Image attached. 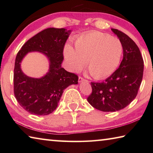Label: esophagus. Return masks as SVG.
Listing matches in <instances>:
<instances>
[{
	"label": "esophagus",
	"mask_w": 153,
	"mask_h": 153,
	"mask_svg": "<svg viewBox=\"0 0 153 153\" xmlns=\"http://www.w3.org/2000/svg\"><path fill=\"white\" fill-rule=\"evenodd\" d=\"M85 80H86V79H84V78H83V77H79V78H78V82H79V83H81L82 81H85Z\"/></svg>",
	"instance_id": "34e87169"
}]
</instances>
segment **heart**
<instances>
[{
    "instance_id": "heart-1",
    "label": "heart",
    "mask_w": 153,
    "mask_h": 153,
    "mask_svg": "<svg viewBox=\"0 0 153 153\" xmlns=\"http://www.w3.org/2000/svg\"><path fill=\"white\" fill-rule=\"evenodd\" d=\"M75 50L67 45L64 56L74 72L87 68L97 79L107 78L117 69L123 54V46L117 38L99 32H90L79 36L74 42Z\"/></svg>"
}]
</instances>
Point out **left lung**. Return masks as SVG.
Here are the masks:
<instances>
[{"label":"left lung","mask_w":153,"mask_h":153,"mask_svg":"<svg viewBox=\"0 0 153 153\" xmlns=\"http://www.w3.org/2000/svg\"><path fill=\"white\" fill-rule=\"evenodd\" d=\"M123 46V56L119 68L102 82H91L88 102L104 112L123 109L136 98L144 71V61L136 44L126 33L111 29Z\"/></svg>","instance_id":"left-lung-1"}]
</instances>
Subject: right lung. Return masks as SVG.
I'll return each mask as SVG.
<instances>
[{"instance_id": "right-lung-1", "label": "right lung", "mask_w": 153, "mask_h": 153, "mask_svg": "<svg viewBox=\"0 0 153 153\" xmlns=\"http://www.w3.org/2000/svg\"><path fill=\"white\" fill-rule=\"evenodd\" d=\"M71 30L50 27L31 38L18 52L14 68V93L21 107L31 114L47 115L57 107L65 89L78 84V77L61 67L63 48ZM38 51L48 59L49 71L36 79L27 76L20 68L27 53Z\"/></svg>"}]
</instances>
